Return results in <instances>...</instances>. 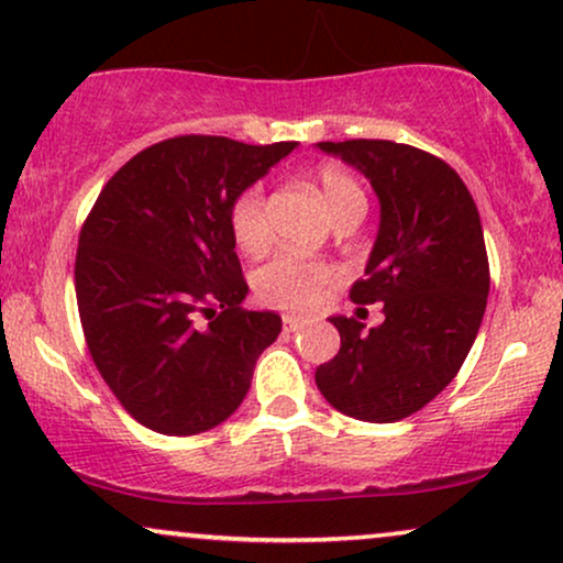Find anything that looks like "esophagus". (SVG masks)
<instances>
[{"instance_id":"obj_1","label":"esophagus","mask_w":563,"mask_h":563,"mask_svg":"<svg viewBox=\"0 0 563 563\" xmlns=\"http://www.w3.org/2000/svg\"><path fill=\"white\" fill-rule=\"evenodd\" d=\"M305 323H308V321H305V318H297V316H284L282 318V325H284V331H287V334H295V331H300Z\"/></svg>"}]
</instances>
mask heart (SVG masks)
<instances>
[{"mask_svg":"<svg viewBox=\"0 0 563 563\" xmlns=\"http://www.w3.org/2000/svg\"><path fill=\"white\" fill-rule=\"evenodd\" d=\"M316 190L331 221L346 213H365V190L360 179L342 166H323L316 175ZM229 227L234 242L247 253H255L268 242L266 206H263L261 187H247L234 198L229 208ZM336 279V268L331 263L302 261L295 255H276L255 271V292L263 302L284 310H310L323 300L329 287Z\"/></svg>","mask_w":563,"mask_h":563,"instance_id":"obj_1","label":"heart"}]
</instances>
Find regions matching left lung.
Wrapping results in <instances>:
<instances>
[{
  "label": "left lung",
  "mask_w": 563,
  "mask_h": 563,
  "mask_svg": "<svg viewBox=\"0 0 563 563\" xmlns=\"http://www.w3.org/2000/svg\"><path fill=\"white\" fill-rule=\"evenodd\" d=\"M371 179L380 224L355 302H384L365 331L331 316L342 346L316 371L331 407L365 422H397L439 397L460 373L483 323L490 271L481 213L439 156L394 141L318 143Z\"/></svg>",
  "instance_id": "1"
}]
</instances>
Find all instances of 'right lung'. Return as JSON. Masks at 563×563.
<instances>
[{"label": "right lung", "mask_w": 563, "mask_h": 563, "mask_svg": "<svg viewBox=\"0 0 563 563\" xmlns=\"http://www.w3.org/2000/svg\"><path fill=\"white\" fill-rule=\"evenodd\" d=\"M295 145L169 137L130 158L90 208L75 258L82 334L141 426L196 435L245 399L282 318L240 305L247 284L229 208Z\"/></svg>", "instance_id": "obj_1"}]
</instances>
